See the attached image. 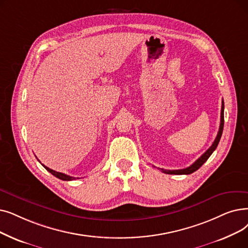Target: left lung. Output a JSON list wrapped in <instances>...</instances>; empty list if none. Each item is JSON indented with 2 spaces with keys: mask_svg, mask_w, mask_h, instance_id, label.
I'll return each mask as SVG.
<instances>
[{
  "mask_svg": "<svg viewBox=\"0 0 248 248\" xmlns=\"http://www.w3.org/2000/svg\"><path fill=\"white\" fill-rule=\"evenodd\" d=\"M223 127H224V102L222 101V108H221V121H220V127H219V132L217 134L216 139H215L214 143L212 144V146L204 152L197 161L193 164H191L189 167L185 168V169H178V170H164V169H161L162 172L166 174H190L192 172L197 171L206 161L209 159V157L212 155V153L214 152L215 150H216L219 142H220V139L223 133Z\"/></svg>",
  "mask_w": 248,
  "mask_h": 248,
  "instance_id": "8db88e82",
  "label": "left lung"
}]
</instances>
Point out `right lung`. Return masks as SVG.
<instances>
[{"label":"right lung","instance_id":"right-lung-1","mask_svg":"<svg viewBox=\"0 0 248 248\" xmlns=\"http://www.w3.org/2000/svg\"><path fill=\"white\" fill-rule=\"evenodd\" d=\"M42 166H44V167H45L48 172H50V173H51L53 176H56V177H58V178H60V179H62V180H67V181H70V180L76 179V177H73V176L67 175V174H64V173H62V172H58V171L52 170V169H50V168H48V167L45 166L44 164H42ZM77 178H78V177H77Z\"/></svg>","mask_w":248,"mask_h":248}]
</instances>
